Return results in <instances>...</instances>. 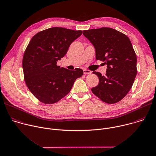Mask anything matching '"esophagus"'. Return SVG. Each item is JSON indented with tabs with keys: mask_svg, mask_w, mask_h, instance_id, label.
I'll list each match as a JSON object with an SVG mask.
<instances>
[{
	"mask_svg": "<svg viewBox=\"0 0 156 156\" xmlns=\"http://www.w3.org/2000/svg\"><path fill=\"white\" fill-rule=\"evenodd\" d=\"M83 72H84V74H90L92 73V72L90 70H87V69H84Z\"/></svg>",
	"mask_w": 156,
	"mask_h": 156,
	"instance_id": "obj_1",
	"label": "esophagus"
}]
</instances>
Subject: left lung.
Here are the masks:
<instances>
[{"label":"left lung","mask_w":156,"mask_h":156,"mask_svg":"<svg viewBox=\"0 0 156 156\" xmlns=\"http://www.w3.org/2000/svg\"><path fill=\"white\" fill-rule=\"evenodd\" d=\"M93 44L95 58L107 65L106 75L93 72L99 83L91 90L109 104L121 100L129 92L136 75V56L129 37L110 27L83 31Z\"/></svg>","instance_id":"left-lung-1"}]
</instances>
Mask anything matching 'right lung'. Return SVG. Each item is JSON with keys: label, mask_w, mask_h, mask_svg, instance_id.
Listing matches in <instances>:
<instances>
[{"label": "right lung", "mask_w": 156, "mask_h": 156, "mask_svg": "<svg viewBox=\"0 0 156 156\" xmlns=\"http://www.w3.org/2000/svg\"><path fill=\"white\" fill-rule=\"evenodd\" d=\"M82 33L56 27L38 32L30 40L23 56V73L27 87L40 101L53 104L59 101L83 75L80 69L72 71L57 66Z\"/></svg>", "instance_id": "right-lung-1"}]
</instances>
